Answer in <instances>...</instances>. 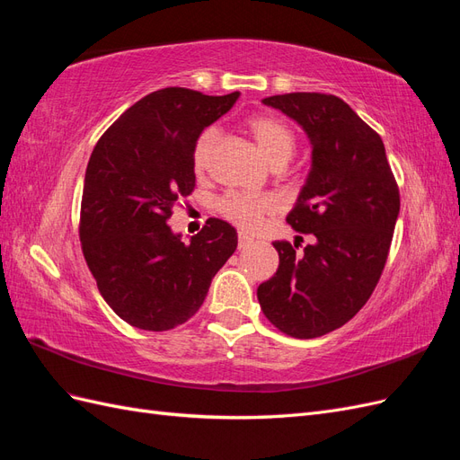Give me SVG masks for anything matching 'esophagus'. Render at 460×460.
I'll return each mask as SVG.
<instances>
[{
  "instance_id": "1",
  "label": "esophagus",
  "mask_w": 460,
  "mask_h": 460,
  "mask_svg": "<svg viewBox=\"0 0 460 460\" xmlns=\"http://www.w3.org/2000/svg\"><path fill=\"white\" fill-rule=\"evenodd\" d=\"M252 243H253L252 235H247V234H243V232L238 234V247H240V249H247Z\"/></svg>"
}]
</instances>
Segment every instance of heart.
<instances>
[{"instance_id": "obj_1", "label": "heart", "mask_w": 460, "mask_h": 460, "mask_svg": "<svg viewBox=\"0 0 460 460\" xmlns=\"http://www.w3.org/2000/svg\"><path fill=\"white\" fill-rule=\"evenodd\" d=\"M247 128L253 134L262 155L274 166L286 164L296 151V134L288 124L272 115H255L247 120ZM218 140V128L207 127L199 136L196 147H193V164L198 171H205L211 161L215 144ZM220 213L234 225L245 230H253L262 225L264 217L274 213L276 203L267 196H249L242 191H228L218 201Z\"/></svg>"}]
</instances>
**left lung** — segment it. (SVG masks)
<instances>
[{
  "instance_id": "1",
  "label": "left lung",
  "mask_w": 460,
  "mask_h": 460,
  "mask_svg": "<svg viewBox=\"0 0 460 460\" xmlns=\"http://www.w3.org/2000/svg\"><path fill=\"white\" fill-rule=\"evenodd\" d=\"M307 132L313 164L286 217L311 243L274 242L280 264L257 289L261 309L288 336L311 340L343 326L378 284L399 215V188L382 137L343 100L296 92L264 97Z\"/></svg>"
}]
</instances>
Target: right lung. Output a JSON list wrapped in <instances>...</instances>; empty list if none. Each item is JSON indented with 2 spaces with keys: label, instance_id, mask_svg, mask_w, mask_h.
Masks as SVG:
<instances>
[{
  "label": "right lung",
  "instance_id": "right-lung-1",
  "mask_svg": "<svg viewBox=\"0 0 460 460\" xmlns=\"http://www.w3.org/2000/svg\"><path fill=\"white\" fill-rule=\"evenodd\" d=\"M240 92H153L111 124L95 144L80 205L82 253L102 297L124 323L149 332L184 324L238 245V234L208 218L190 243L172 234L178 198L196 188L193 147Z\"/></svg>",
  "mask_w": 460,
  "mask_h": 460
}]
</instances>
